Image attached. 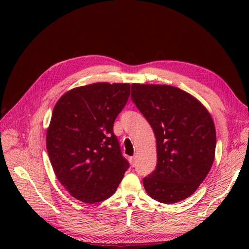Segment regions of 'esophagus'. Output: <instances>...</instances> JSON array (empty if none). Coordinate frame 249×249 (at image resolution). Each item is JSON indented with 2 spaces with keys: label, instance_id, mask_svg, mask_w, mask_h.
<instances>
[{
  "label": "esophagus",
  "instance_id": "34e87169",
  "mask_svg": "<svg viewBox=\"0 0 249 249\" xmlns=\"http://www.w3.org/2000/svg\"><path fill=\"white\" fill-rule=\"evenodd\" d=\"M128 160H129V162H130L131 167H135V165H136V157H135V156H133V157H129V158H128Z\"/></svg>",
  "mask_w": 249,
  "mask_h": 249
}]
</instances>
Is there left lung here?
<instances>
[{"mask_svg":"<svg viewBox=\"0 0 249 249\" xmlns=\"http://www.w3.org/2000/svg\"><path fill=\"white\" fill-rule=\"evenodd\" d=\"M131 99L156 138L157 165L143 178L150 197L172 204L192 196L213 165L216 131L204 106L183 89L131 84Z\"/></svg>","mask_w":249,"mask_h":249,"instance_id":"obj_1","label":"left lung"}]
</instances>
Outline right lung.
Listing matches in <instances>:
<instances>
[{
  "instance_id": "add662e5",
  "label": "right lung",
  "mask_w": 249,
  "mask_h": 249,
  "mask_svg": "<svg viewBox=\"0 0 249 249\" xmlns=\"http://www.w3.org/2000/svg\"><path fill=\"white\" fill-rule=\"evenodd\" d=\"M128 83L98 82L57 100L47 130V151L60 183L84 203L108 199L129 168L113 123L127 103Z\"/></svg>"
}]
</instances>
